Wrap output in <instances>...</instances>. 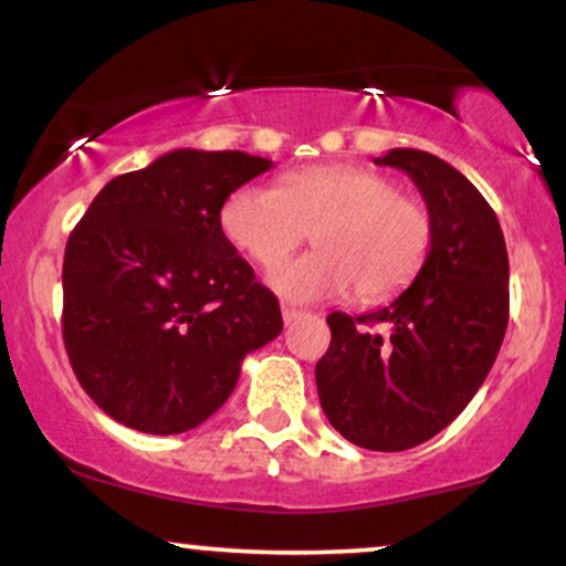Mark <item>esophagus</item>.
I'll return each instance as SVG.
<instances>
[{
  "label": "esophagus",
  "mask_w": 566,
  "mask_h": 566,
  "mask_svg": "<svg viewBox=\"0 0 566 566\" xmlns=\"http://www.w3.org/2000/svg\"><path fill=\"white\" fill-rule=\"evenodd\" d=\"M283 322L285 325H293V322H298L301 317H304V312H298V310H293V306H283Z\"/></svg>",
  "instance_id": "34e87169"
}]
</instances>
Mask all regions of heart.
<instances>
[{
	"mask_svg": "<svg viewBox=\"0 0 566 566\" xmlns=\"http://www.w3.org/2000/svg\"><path fill=\"white\" fill-rule=\"evenodd\" d=\"M223 233L260 268H275L310 237L314 252L270 275L283 298L312 304L356 296L392 298L421 273L434 241L427 205L390 176L364 166H314L277 187H239L220 210Z\"/></svg>",
	"mask_w": 566,
	"mask_h": 566,
	"instance_id": "1",
	"label": "heart"
}]
</instances>
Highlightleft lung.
<instances>
[{
  "mask_svg": "<svg viewBox=\"0 0 566 566\" xmlns=\"http://www.w3.org/2000/svg\"><path fill=\"white\" fill-rule=\"evenodd\" d=\"M374 164L413 179L434 241L390 304L329 314L333 340L314 377L322 410L348 442L400 452L450 427L494 366L510 319V260L496 212L458 168L413 148Z\"/></svg>",
  "mask_w": 566,
  "mask_h": 566,
  "instance_id": "8db88e82",
  "label": "left lung"
}]
</instances>
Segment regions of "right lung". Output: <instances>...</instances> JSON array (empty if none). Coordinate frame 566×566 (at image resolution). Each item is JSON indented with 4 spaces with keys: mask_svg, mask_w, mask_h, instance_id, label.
Here are the masks:
<instances>
[{
    "mask_svg": "<svg viewBox=\"0 0 566 566\" xmlns=\"http://www.w3.org/2000/svg\"><path fill=\"white\" fill-rule=\"evenodd\" d=\"M273 160L181 148L116 176L70 233L62 335L95 406L181 434L229 400L241 361L281 335L273 291L220 229V208Z\"/></svg>",
    "mask_w": 566,
    "mask_h": 566,
    "instance_id": "1",
    "label": "right lung"
}]
</instances>
